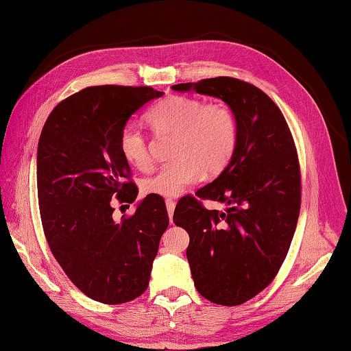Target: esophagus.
<instances>
[{
    "mask_svg": "<svg viewBox=\"0 0 351 351\" xmlns=\"http://www.w3.org/2000/svg\"><path fill=\"white\" fill-rule=\"evenodd\" d=\"M166 208H167V214H169V218H170V223L172 221V217H173V210H175V202L172 199H167L166 200Z\"/></svg>",
    "mask_w": 351,
    "mask_h": 351,
    "instance_id": "esophagus-1",
    "label": "esophagus"
}]
</instances>
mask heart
<instances>
[{
  "mask_svg": "<svg viewBox=\"0 0 351 351\" xmlns=\"http://www.w3.org/2000/svg\"><path fill=\"white\" fill-rule=\"evenodd\" d=\"M148 121L157 133L176 136L172 152L176 160L143 179L146 194L176 197L202 175L221 172L238 145V121L221 101L205 103L197 97L170 95L148 112ZM118 146L130 165L141 170L149 167L148 141L137 125L128 124L121 130Z\"/></svg>",
  "mask_w": 351,
  "mask_h": 351,
  "instance_id": "b5f03b06",
  "label": "heart"
}]
</instances>
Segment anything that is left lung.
<instances>
[{
    "label": "left lung",
    "instance_id": "obj_1",
    "mask_svg": "<svg viewBox=\"0 0 351 351\" xmlns=\"http://www.w3.org/2000/svg\"><path fill=\"white\" fill-rule=\"evenodd\" d=\"M172 88L221 99L238 121L229 165L195 197L178 202L173 223L190 234L186 258L200 295L241 305L272 282L289 252L300 210L296 146L278 106L254 85L219 76ZM199 198L228 208L209 211Z\"/></svg>",
    "mask_w": 351,
    "mask_h": 351
}]
</instances>
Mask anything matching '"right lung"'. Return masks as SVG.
<instances>
[{
    "label": "right lung",
    "instance_id": "obj_1",
    "mask_svg": "<svg viewBox=\"0 0 351 351\" xmlns=\"http://www.w3.org/2000/svg\"><path fill=\"white\" fill-rule=\"evenodd\" d=\"M151 86H89L51 112L37 148L43 232L70 281L97 302L117 305L148 289L166 203L146 195L132 217L115 221L112 199L133 203L137 186L118 146L136 110L161 97Z\"/></svg>",
    "mask_w": 351,
    "mask_h": 351
}]
</instances>
